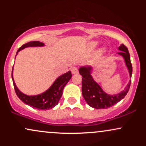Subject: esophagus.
<instances>
[{
  "label": "esophagus",
  "instance_id": "esophagus-1",
  "mask_svg": "<svg viewBox=\"0 0 146 146\" xmlns=\"http://www.w3.org/2000/svg\"><path fill=\"white\" fill-rule=\"evenodd\" d=\"M71 70L72 74H74L75 75V74H78V68L75 67V66H73V67L71 68Z\"/></svg>",
  "mask_w": 146,
  "mask_h": 146
}]
</instances>
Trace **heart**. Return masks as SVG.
<instances>
[{"label": "heart", "mask_w": 146, "mask_h": 146, "mask_svg": "<svg viewBox=\"0 0 146 146\" xmlns=\"http://www.w3.org/2000/svg\"><path fill=\"white\" fill-rule=\"evenodd\" d=\"M98 42H96V41L90 42L89 43V44H88V48H89L90 50H93V49H94V48L96 47L97 46H98ZM105 52H106L105 48H102L98 51V54L100 55V56H102V55H103Z\"/></svg>", "instance_id": "b5f03b06"}]
</instances>
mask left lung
Returning a JSON list of instances; mask_svg holds the SVG:
<instances>
[{"instance_id": "8db88e82", "label": "left lung", "mask_w": 146, "mask_h": 146, "mask_svg": "<svg viewBox=\"0 0 146 146\" xmlns=\"http://www.w3.org/2000/svg\"><path fill=\"white\" fill-rule=\"evenodd\" d=\"M118 49L120 51L118 54L123 57L124 59L130 77L131 78L132 66L128 48L122 44L119 46ZM91 71L92 66H82L79 68L80 74L82 76V95L85 101L90 106L96 109H106L116 104L120 100L125 98L130 88L131 80H130L128 84L121 93L115 95H109L105 93L101 86L93 80L91 75Z\"/></svg>"}]
</instances>
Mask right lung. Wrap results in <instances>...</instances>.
Wrapping results in <instances>:
<instances>
[{"instance_id": "1", "label": "right lung", "mask_w": 146, "mask_h": 146, "mask_svg": "<svg viewBox=\"0 0 146 146\" xmlns=\"http://www.w3.org/2000/svg\"><path fill=\"white\" fill-rule=\"evenodd\" d=\"M44 44L39 41H31L29 42L23 44L21 47L18 48L16 55L22 49H24L27 47H33V46H43ZM72 74L71 71H68L67 73L60 75L56 79V81L53 82L51 87L46 90L44 93L36 95H27L23 93L16 86V84L13 78V68L11 78H12L13 84H14V89L16 95L18 98L22 102H24L26 104L39 110H48L51 109L53 107L56 106L59 102L60 99L61 98L62 95V91L64 86H66L68 82L71 80Z\"/></svg>"}]
</instances>
